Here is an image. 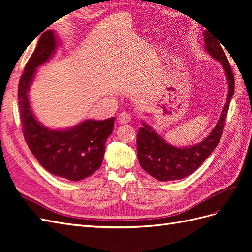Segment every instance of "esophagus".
Listing matches in <instances>:
<instances>
[{"label": "esophagus", "mask_w": 252, "mask_h": 252, "mask_svg": "<svg viewBox=\"0 0 252 252\" xmlns=\"http://www.w3.org/2000/svg\"><path fill=\"white\" fill-rule=\"evenodd\" d=\"M118 120H119L120 123H122V124H127L131 121V116H130V113L124 111V112H122V113L119 114Z\"/></svg>", "instance_id": "1"}]
</instances>
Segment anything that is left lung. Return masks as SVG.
<instances>
[{
	"label": "left lung",
	"mask_w": 252,
	"mask_h": 252,
	"mask_svg": "<svg viewBox=\"0 0 252 252\" xmlns=\"http://www.w3.org/2000/svg\"><path fill=\"white\" fill-rule=\"evenodd\" d=\"M205 49L209 55L222 64L228 82V94L226 103L217 125L207 138L192 146L177 147L167 143L151 126L143 121L136 136L138 158L142 168L155 179L167 182L184 179L193 173L215 150L222 138L225 120L234 91V77L220 42L210 32H203Z\"/></svg>",
	"instance_id": "left-lung-1"
}]
</instances>
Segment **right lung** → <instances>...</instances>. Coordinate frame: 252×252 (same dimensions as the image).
Returning <instances> with one entry per match:
<instances>
[{"label":"right lung","instance_id":"right-lung-1","mask_svg":"<svg viewBox=\"0 0 252 252\" xmlns=\"http://www.w3.org/2000/svg\"><path fill=\"white\" fill-rule=\"evenodd\" d=\"M59 43L53 30H47L41 35L19 82L20 117L24 139L44 168L57 177L81 181L101 167L105 143L112 133L114 118L85 120L66 129H50L36 120L29 102V88L36 68L55 55Z\"/></svg>","mask_w":252,"mask_h":252}]
</instances>
